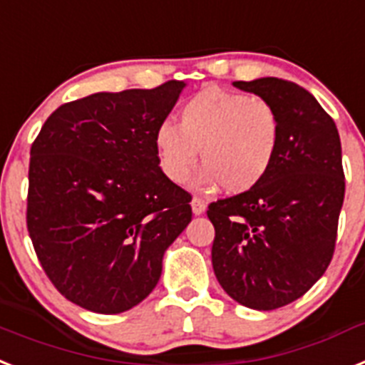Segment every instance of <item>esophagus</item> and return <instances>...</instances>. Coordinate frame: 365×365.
<instances>
[{
  "instance_id": "esophagus-1",
  "label": "esophagus",
  "mask_w": 365,
  "mask_h": 365,
  "mask_svg": "<svg viewBox=\"0 0 365 365\" xmlns=\"http://www.w3.org/2000/svg\"><path fill=\"white\" fill-rule=\"evenodd\" d=\"M205 208H207V205L203 203V199H199V197L192 199V212H194L195 216H201V214L205 212Z\"/></svg>"
}]
</instances>
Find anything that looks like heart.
Returning <instances> with one entry per match:
<instances>
[{
  "label": "heart",
  "mask_w": 365,
  "mask_h": 365,
  "mask_svg": "<svg viewBox=\"0 0 365 365\" xmlns=\"http://www.w3.org/2000/svg\"><path fill=\"white\" fill-rule=\"evenodd\" d=\"M280 144V120L272 103L207 86L179 110V127L162 123L155 149L164 175L180 185L201 158V180L227 194L257 188L272 170Z\"/></svg>",
  "instance_id": "b5f03b06"
}]
</instances>
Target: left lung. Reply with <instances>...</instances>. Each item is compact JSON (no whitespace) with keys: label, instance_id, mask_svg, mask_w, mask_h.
Masks as SVG:
<instances>
[{"label":"left lung","instance_id":"8db88e82","mask_svg":"<svg viewBox=\"0 0 365 365\" xmlns=\"http://www.w3.org/2000/svg\"><path fill=\"white\" fill-rule=\"evenodd\" d=\"M235 86L272 103L280 144L257 188L208 205L212 267L240 304L275 310L303 297L332 260L345 195L341 144L334 120L303 86L277 77Z\"/></svg>","mask_w":365,"mask_h":365}]
</instances>
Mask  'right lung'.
<instances>
[{
    "label": "right lung",
    "instance_id": "add662e5",
    "mask_svg": "<svg viewBox=\"0 0 365 365\" xmlns=\"http://www.w3.org/2000/svg\"><path fill=\"white\" fill-rule=\"evenodd\" d=\"M182 81L64 103L31 145L27 230L53 286L120 314L157 286L164 251L192 221V195L158 166L155 133Z\"/></svg>",
    "mask_w": 365,
    "mask_h": 365
}]
</instances>
